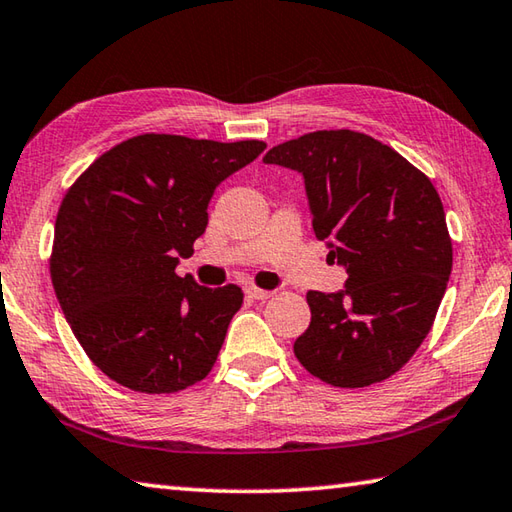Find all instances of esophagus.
I'll return each instance as SVG.
<instances>
[{
  "mask_svg": "<svg viewBox=\"0 0 512 512\" xmlns=\"http://www.w3.org/2000/svg\"><path fill=\"white\" fill-rule=\"evenodd\" d=\"M244 293L250 300H266V298L273 296L271 291H264V289H257V287H246Z\"/></svg>",
  "mask_w": 512,
  "mask_h": 512,
  "instance_id": "obj_1",
  "label": "esophagus"
}]
</instances>
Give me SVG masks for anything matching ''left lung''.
I'll return each instance as SVG.
<instances>
[{
	"label": "left lung",
	"mask_w": 512,
	"mask_h": 512,
	"mask_svg": "<svg viewBox=\"0 0 512 512\" xmlns=\"http://www.w3.org/2000/svg\"><path fill=\"white\" fill-rule=\"evenodd\" d=\"M264 162L300 173L316 237L348 273L341 291L307 293L298 361L339 388L395 375L429 334L452 273L436 187L391 146L354 131L307 133Z\"/></svg>",
	"instance_id": "1"
}]
</instances>
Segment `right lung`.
I'll list each match as a JSON object with an SVG mask.
<instances>
[{"label": "right lung", "mask_w": 512, "mask_h": 512, "mask_svg": "<svg viewBox=\"0 0 512 512\" xmlns=\"http://www.w3.org/2000/svg\"><path fill=\"white\" fill-rule=\"evenodd\" d=\"M264 142L137 135L103 153L56 216L51 282L94 366L140 393H176L212 370L244 293L176 275L207 205Z\"/></svg>", "instance_id": "add662e5"}]
</instances>
